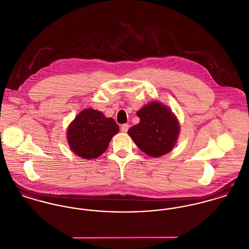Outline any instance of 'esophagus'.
Instances as JSON below:
<instances>
[{
    "label": "esophagus",
    "instance_id": "esophagus-1",
    "mask_svg": "<svg viewBox=\"0 0 249 249\" xmlns=\"http://www.w3.org/2000/svg\"><path fill=\"white\" fill-rule=\"evenodd\" d=\"M129 125L128 124H123V125H121V132H123V133H127L128 132V130H129Z\"/></svg>",
    "mask_w": 249,
    "mask_h": 249
}]
</instances>
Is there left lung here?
Returning a JSON list of instances; mask_svg holds the SVG:
<instances>
[{
	"instance_id": "1",
	"label": "left lung",
	"mask_w": 249,
	"mask_h": 249,
	"mask_svg": "<svg viewBox=\"0 0 249 249\" xmlns=\"http://www.w3.org/2000/svg\"><path fill=\"white\" fill-rule=\"evenodd\" d=\"M136 115L140 122L128 131L136 146L152 157L171 152L180 131L178 119L172 110L160 102L152 101L142 107Z\"/></svg>"
}]
</instances>
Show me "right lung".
<instances>
[{
	"label": "right lung",
	"instance_id": "right-lung-1",
	"mask_svg": "<svg viewBox=\"0 0 249 249\" xmlns=\"http://www.w3.org/2000/svg\"><path fill=\"white\" fill-rule=\"evenodd\" d=\"M119 127L113 118L94 109H84L67 129L70 149L83 159H96L104 153Z\"/></svg>",
	"mask_w": 249,
	"mask_h": 249
}]
</instances>
